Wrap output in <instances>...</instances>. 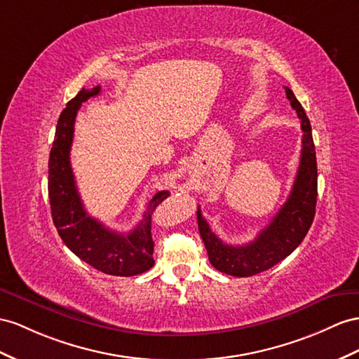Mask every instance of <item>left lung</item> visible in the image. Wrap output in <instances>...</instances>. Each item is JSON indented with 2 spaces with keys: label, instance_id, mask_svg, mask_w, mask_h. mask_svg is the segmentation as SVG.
<instances>
[{
  "label": "left lung",
  "instance_id": "8db88e82",
  "mask_svg": "<svg viewBox=\"0 0 359 359\" xmlns=\"http://www.w3.org/2000/svg\"><path fill=\"white\" fill-rule=\"evenodd\" d=\"M285 92L291 101L292 109L297 112L303 136L297 176L294 180L291 194L279 212L249 244L229 245L210 231L206 219L200 212V208H197L198 231L210 264L218 271L236 276V278H249V276L262 273L287 258L297 249L314 222L317 203V159L311 123L292 90L285 86Z\"/></svg>",
  "mask_w": 359,
  "mask_h": 359
}]
</instances>
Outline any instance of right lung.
<instances>
[{
    "instance_id": "1",
    "label": "right lung",
    "mask_w": 359,
    "mask_h": 359,
    "mask_svg": "<svg viewBox=\"0 0 359 359\" xmlns=\"http://www.w3.org/2000/svg\"><path fill=\"white\" fill-rule=\"evenodd\" d=\"M100 86L81 89L62 110L48 161V196L53 223L68 249L95 270L112 276H136L150 270L153 259L151 215L170 196L159 191L151 200L142 219L128 233L110 231L88 215L76 187L69 151L74 137V123L81 103L97 97Z\"/></svg>"
}]
</instances>
